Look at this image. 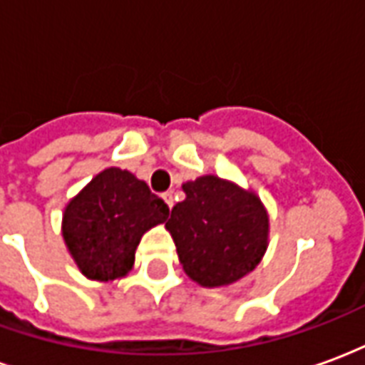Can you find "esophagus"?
<instances>
[{
    "instance_id": "obj_1",
    "label": "esophagus",
    "mask_w": 365,
    "mask_h": 365,
    "mask_svg": "<svg viewBox=\"0 0 365 365\" xmlns=\"http://www.w3.org/2000/svg\"><path fill=\"white\" fill-rule=\"evenodd\" d=\"M162 199L166 201V205L172 209L174 207V193L172 191H166V193H162Z\"/></svg>"
}]
</instances>
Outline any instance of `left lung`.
<instances>
[{
	"instance_id": "obj_1",
	"label": "left lung",
	"mask_w": 365,
	"mask_h": 365,
	"mask_svg": "<svg viewBox=\"0 0 365 365\" xmlns=\"http://www.w3.org/2000/svg\"><path fill=\"white\" fill-rule=\"evenodd\" d=\"M166 222L183 272L201 287H227L250 274L268 250L269 217L252 190L201 175L182 185Z\"/></svg>"
}]
</instances>
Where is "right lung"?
Segmentation results:
<instances>
[{
    "label": "right lung",
    "mask_w": 365,
    "mask_h": 365,
    "mask_svg": "<svg viewBox=\"0 0 365 365\" xmlns=\"http://www.w3.org/2000/svg\"><path fill=\"white\" fill-rule=\"evenodd\" d=\"M168 215L146 182L128 170L105 168L64 207L62 238L88 279L113 282L133 269L143 235Z\"/></svg>",
    "instance_id": "add662e5"
}]
</instances>
